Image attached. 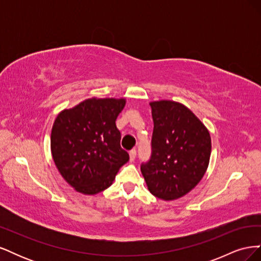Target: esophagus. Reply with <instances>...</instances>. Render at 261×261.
Listing matches in <instances>:
<instances>
[{
  "mask_svg": "<svg viewBox=\"0 0 261 261\" xmlns=\"http://www.w3.org/2000/svg\"><path fill=\"white\" fill-rule=\"evenodd\" d=\"M135 158H136V149H132L129 151V161L133 162L135 160Z\"/></svg>",
  "mask_w": 261,
  "mask_h": 261,
  "instance_id": "34e87169",
  "label": "esophagus"
}]
</instances>
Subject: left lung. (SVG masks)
Masks as SVG:
<instances>
[{
    "label": "left lung",
    "instance_id": "left-lung-1",
    "mask_svg": "<svg viewBox=\"0 0 261 261\" xmlns=\"http://www.w3.org/2000/svg\"><path fill=\"white\" fill-rule=\"evenodd\" d=\"M153 118L152 153L141 164L149 192L162 200L180 198L206 173L211 137L201 121L184 105L172 100L150 102Z\"/></svg>",
    "mask_w": 261,
    "mask_h": 261
}]
</instances>
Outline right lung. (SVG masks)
<instances>
[{
  "mask_svg": "<svg viewBox=\"0 0 261 261\" xmlns=\"http://www.w3.org/2000/svg\"><path fill=\"white\" fill-rule=\"evenodd\" d=\"M126 99L91 98L59 113L51 132V153L60 174L76 192L96 195L112 185L129 160L115 121Z\"/></svg>",
  "mask_w": 261,
  "mask_h": 261,
  "instance_id": "add662e5",
  "label": "right lung"
}]
</instances>
